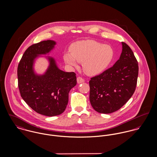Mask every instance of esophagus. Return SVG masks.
I'll list each match as a JSON object with an SVG mask.
<instances>
[{
	"label": "esophagus",
	"mask_w": 157,
	"mask_h": 157,
	"mask_svg": "<svg viewBox=\"0 0 157 157\" xmlns=\"http://www.w3.org/2000/svg\"><path fill=\"white\" fill-rule=\"evenodd\" d=\"M77 83H78V84H80V83H82L85 82V79L81 77H78L77 78Z\"/></svg>",
	"instance_id": "esophagus-1"
}]
</instances>
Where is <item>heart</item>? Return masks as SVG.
<instances>
[{
  "instance_id": "heart-1",
  "label": "heart",
  "mask_w": 157,
  "mask_h": 157,
  "mask_svg": "<svg viewBox=\"0 0 157 157\" xmlns=\"http://www.w3.org/2000/svg\"><path fill=\"white\" fill-rule=\"evenodd\" d=\"M70 52L63 56L65 62L72 67L77 62H82L84 71L90 75L99 74L106 70L112 62L113 50L109 45H103L94 40H82L74 44Z\"/></svg>"
}]
</instances>
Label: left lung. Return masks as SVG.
<instances>
[{"label": "left lung", "instance_id": "left-lung-1", "mask_svg": "<svg viewBox=\"0 0 157 157\" xmlns=\"http://www.w3.org/2000/svg\"><path fill=\"white\" fill-rule=\"evenodd\" d=\"M122 52L112 67L92 77L90 100L95 111L110 113L120 109L132 96L138 75L137 60L131 48L121 42Z\"/></svg>", "mask_w": 157, "mask_h": 157}]
</instances>
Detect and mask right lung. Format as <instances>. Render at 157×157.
<instances>
[{"label":"right lung","instance_id":"1","mask_svg":"<svg viewBox=\"0 0 157 157\" xmlns=\"http://www.w3.org/2000/svg\"><path fill=\"white\" fill-rule=\"evenodd\" d=\"M56 44V42L48 40L30 46L17 67L18 86L23 100L34 111L48 117L64 112L69 92L77 84L76 74L60 70L51 57H47L49 65L45 74L34 72L35 59L39 55L49 53Z\"/></svg>","mask_w":157,"mask_h":157}]
</instances>
